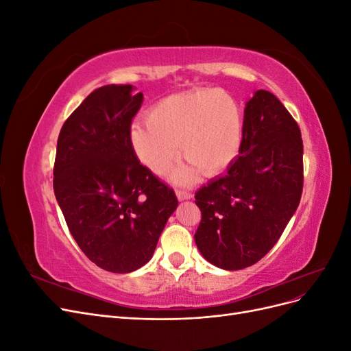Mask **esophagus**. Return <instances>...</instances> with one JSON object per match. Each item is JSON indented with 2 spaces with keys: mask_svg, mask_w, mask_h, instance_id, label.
<instances>
[{
  "mask_svg": "<svg viewBox=\"0 0 351 351\" xmlns=\"http://www.w3.org/2000/svg\"><path fill=\"white\" fill-rule=\"evenodd\" d=\"M176 195H177L178 200H187V199H192V196H193L192 192H189V190H182V189H178Z\"/></svg>",
  "mask_w": 351,
  "mask_h": 351,
  "instance_id": "34e87169",
  "label": "esophagus"
}]
</instances>
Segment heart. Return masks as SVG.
I'll use <instances>...</instances> for the list:
<instances>
[{
    "label": "heart",
    "mask_w": 351,
    "mask_h": 351,
    "mask_svg": "<svg viewBox=\"0 0 351 351\" xmlns=\"http://www.w3.org/2000/svg\"><path fill=\"white\" fill-rule=\"evenodd\" d=\"M146 124L130 129L137 159L152 173L165 174L178 158V145L190 162L174 174L180 183L197 171L208 177L224 173L240 155L243 112L224 90L199 88L168 95L146 111Z\"/></svg>",
    "instance_id": "obj_1"
}]
</instances>
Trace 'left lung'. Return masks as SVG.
Returning a JSON list of instances; mask_svg holds the SVG:
<instances>
[{"label": "left lung", "mask_w": 351, "mask_h": 351, "mask_svg": "<svg viewBox=\"0 0 351 351\" xmlns=\"http://www.w3.org/2000/svg\"><path fill=\"white\" fill-rule=\"evenodd\" d=\"M302 192L300 127L274 93L254 92L244 108L240 155L195 195L202 256L228 271L252 267L278 241Z\"/></svg>", "instance_id": "8db88e82"}]
</instances>
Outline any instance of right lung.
I'll use <instances>...</instances> for the list:
<instances>
[{"label": "right lung", "mask_w": 351, "mask_h": 351, "mask_svg": "<svg viewBox=\"0 0 351 351\" xmlns=\"http://www.w3.org/2000/svg\"><path fill=\"white\" fill-rule=\"evenodd\" d=\"M132 84L89 93L62 124L54 193L73 239L99 268L127 274L151 261L178 200L141 164L130 127L143 95Z\"/></svg>", "instance_id": "obj_1"}]
</instances>
